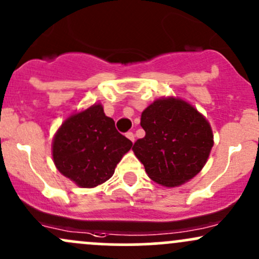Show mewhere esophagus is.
I'll return each mask as SVG.
<instances>
[{
	"label": "esophagus",
	"mask_w": 259,
	"mask_h": 259,
	"mask_svg": "<svg viewBox=\"0 0 259 259\" xmlns=\"http://www.w3.org/2000/svg\"><path fill=\"white\" fill-rule=\"evenodd\" d=\"M126 137L128 138L131 142H133V143H135V135H133V132H127Z\"/></svg>",
	"instance_id": "34e87169"
}]
</instances>
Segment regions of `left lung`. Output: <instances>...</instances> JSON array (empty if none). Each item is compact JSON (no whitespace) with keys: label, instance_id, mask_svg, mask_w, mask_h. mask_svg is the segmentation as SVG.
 <instances>
[{"label":"left lung","instance_id":"1","mask_svg":"<svg viewBox=\"0 0 259 259\" xmlns=\"http://www.w3.org/2000/svg\"><path fill=\"white\" fill-rule=\"evenodd\" d=\"M141 126L146 136L132 149L155 183L179 186L204 168L213 146L212 130L189 102L178 97L155 100L142 112Z\"/></svg>","mask_w":259,"mask_h":259}]
</instances>
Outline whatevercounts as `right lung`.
I'll use <instances>...</instances> for the list:
<instances>
[{
    "mask_svg": "<svg viewBox=\"0 0 259 259\" xmlns=\"http://www.w3.org/2000/svg\"><path fill=\"white\" fill-rule=\"evenodd\" d=\"M132 144L105 115L102 105L95 104L63 122L53 138V160L77 186L95 188L112 177Z\"/></svg>",
    "mask_w": 259,
    "mask_h": 259,
    "instance_id": "right-lung-1",
    "label": "right lung"
}]
</instances>
